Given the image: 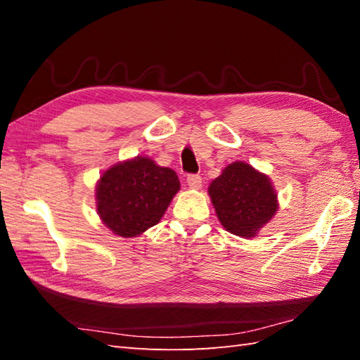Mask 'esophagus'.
I'll use <instances>...</instances> for the list:
<instances>
[{
  "mask_svg": "<svg viewBox=\"0 0 360 360\" xmlns=\"http://www.w3.org/2000/svg\"><path fill=\"white\" fill-rule=\"evenodd\" d=\"M187 186L193 190H200L202 186V178L200 174H188L187 176Z\"/></svg>",
  "mask_w": 360,
  "mask_h": 360,
  "instance_id": "34e87169",
  "label": "esophagus"
}]
</instances>
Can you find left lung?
I'll return each instance as SVG.
<instances>
[{"instance_id": "left-lung-1", "label": "left lung", "mask_w": 360, "mask_h": 360, "mask_svg": "<svg viewBox=\"0 0 360 360\" xmlns=\"http://www.w3.org/2000/svg\"><path fill=\"white\" fill-rule=\"evenodd\" d=\"M207 193L221 226L240 238H255L278 210L269 176L243 160L224 167Z\"/></svg>"}]
</instances>
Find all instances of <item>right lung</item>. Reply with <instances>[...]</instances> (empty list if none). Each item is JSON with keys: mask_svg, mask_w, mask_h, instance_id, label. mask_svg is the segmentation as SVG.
<instances>
[{"mask_svg": "<svg viewBox=\"0 0 360 360\" xmlns=\"http://www.w3.org/2000/svg\"><path fill=\"white\" fill-rule=\"evenodd\" d=\"M179 188L176 172L148 156L120 160L97 181V215L114 235L136 238L162 219Z\"/></svg>", "mask_w": 360, "mask_h": 360, "instance_id": "add662e5", "label": "right lung"}]
</instances>
